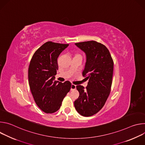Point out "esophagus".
Returning a JSON list of instances; mask_svg holds the SVG:
<instances>
[{
  "mask_svg": "<svg viewBox=\"0 0 145 145\" xmlns=\"http://www.w3.org/2000/svg\"><path fill=\"white\" fill-rule=\"evenodd\" d=\"M76 85H74V84L71 85V91L74 90V89H76Z\"/></svg>",
  "mask_w": 145,
  "mask_h": 145,
  "instance_id": "esophagus-1",
  "label": "esophagus"
}]
</instances>
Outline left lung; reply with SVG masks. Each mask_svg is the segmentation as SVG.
I'll use <instances>...</instances> for the list:
<instances>
[{"instance_id": "1", "label": "left lung", "mask_w": 145, "mask_h": 145, "mask_svg": "<svg viewBox=\"0 0 145 145\" xmlns=\"http://www.w3.org/2000/svg\"><path fill=\"white\" fill-rule=\"evenodd\" d=\"M75 45L86 55V63L82 76L89 79L86 89L76 86L80 95L74 101L76 111L83 116H91L104 106L110 93L114 62L109 50L95 40Z\"/></svg>"}]
</instances>
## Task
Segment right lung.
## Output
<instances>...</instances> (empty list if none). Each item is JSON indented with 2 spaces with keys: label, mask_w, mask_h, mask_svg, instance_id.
I'll return each mask as SVG.
<instances>
[{
  "label": "right lung",
  "mask_w": 145,
  "mask_h": 145,
  "mask_svg": "<svg viewBox=\"0 0 145 145\" xmlns=\"http://www.w3.org/2000/svg\"><path fill=\"white\" fill-rule=\"evenodd\" d=\"M68 45L48 41L37 50L30 61L28 71L30 88L36 105L47 114L59 109L71 88L69 81L62 83L54 80L58 69L57 58Z\"/></svg>",
  "instance_id": "right-lung-1"
}]
</instances>
